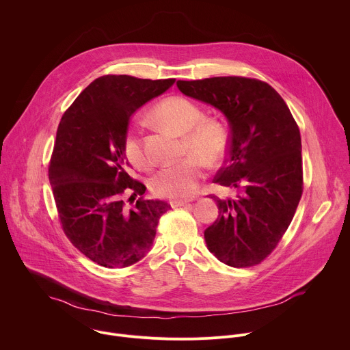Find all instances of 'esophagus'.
I'll return each instance as SVG.
<instances>
[{"label":"esophagus","mask_w":350,"mask_h":350,"mask_svg":"<svg viewBox=\"0 0 350 350\" xmlns=\"http://www.w3.org/2000/svg\"><path fill=\"white\" fill-rule=\"evenodd\" d=\"M191 200L188 199V200H172L170 202V206L172 207H181V206H185V204H188Z\"/></svg>","instance_id":"esophagus-1"}]
</instances>
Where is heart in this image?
Wrapping results in <instances>:
<instances>
[{
    "instance_id": "heart-1",
    "label": "heart",
    "mask_w": 350,
    "mask_h": 350,
    "mask_svg": "<svg viewBox=\"0 0 350 350\" xmlns=\"http://www.w3.org/2000/svg\"><path fill=\"white\" fill-rule=\"evenodd\" d=\"M152 118L183 136V155L176 165L159 169L150 180L152 192L162 198L184 200L195 195L206 178L207 165H219L229 148V133L224 122L207 118L204 109L184 96H169L152 109ZM128 161L140 170L151 166L143 131L132 125L124 140Z\"/></svg>"
}]
</instances>
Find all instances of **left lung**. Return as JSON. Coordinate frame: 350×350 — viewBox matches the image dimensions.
I'll return each mask as SVG.
<instances>
[{
    "mask_svg": "<svg viewBox=\"0 0 350 350\" xmlns=\"http://www.w3.org/2000/svg\"><path fill=\"white\" fill-rule=\"evenodd\" d=\"M177 86L218 108L229 124L228 158L214 183L238 195H208L218 218L204 230L207 249L229 267L257 265L282 241L304 191L298 125L282 96L256 78L213 77Z\"/></svg>",
    "mask_w": 350,
    "mask_h": 350,
    "instance_id": "8db88e82",
    "label": "left lung"
}]
</instances>
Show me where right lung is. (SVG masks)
Segmentation results:
<instances>
[{"mask_svg": "<svg viewBox=\"0 0 350 350\" xmlns=\"http://www.w3.org/2000/svg\"><path fill=\"white\" fill-rule=\"evenodd\" d=\"M174 81L103 75L62 116L48 169L57 215L74 247L104 268L146 257L170 208L143 198L146 185L129 174L124 140L133 112ZM126 190L141 195L133 209L122 200Z\"/></svg>", "mask_w": 350, "mask_h": 350, "instance_id": "obj_1", "label": "right lung"}]
</instances>
